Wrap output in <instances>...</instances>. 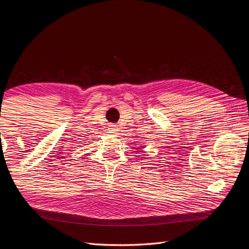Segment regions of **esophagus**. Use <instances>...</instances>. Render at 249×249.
I'll return each mask as SVG.
<instances>
[{
	"label": "esophagus",
	"instance_id": "34e87169",
	"mask_svg": "<svg viewBox=\"0 0 249 249\" xmlns=\"http://www.w3.org/2000/svg\"><path fill=\"white\" fill-rule=\"evenodd\" d=\"M110 133H111L112 135H116V134H117V129H116V127H115L114 125H112V126L110 127Z\"/></svg>",
	"mask_w": 249,
	"mask_h": 249
}]
</instances>
